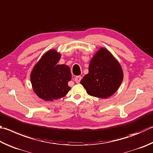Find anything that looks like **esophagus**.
I'll return each instance as SVG.
<instances>
[{
  "label": "esophagus",
  "mask_w": 153,
  "mask_h": 153,
  "mask_svg": "<svg viewBox=\"0 0 153 153\" xmlns=\"http://www.w3.org/2000/svg\"><path fill=\"white\" fill-rule=\"evenodd\" d=\"M81 79H82V77L81 76H76L74 77V81L76 82V83H79V82H80V81H81Z\"/></svg>",
  "instance_id": "obj_1"
}]
</instances>
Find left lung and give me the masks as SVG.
Masks as SVG:
<instances>
[{
    "label": "left lung",
    "mask_w": 153,
    "mask_h": 153,
    "mask_svg": "<svg viewBox=\"0 0 153 153\" xmlns=\"http://www.w3.org/2000/svg\"><path fill=\"white\" fill-rule=\"evenodd\" d=\"M123 76L120 63L108 50L101 48L91 60L89 73L81 83L89 95L107 98L118 89Z\"/></svg>",
    "instance_id": "8db88e82"
}]
</instances>
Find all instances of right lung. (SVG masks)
I'll return each instance as SVG.
<instances>
[{
    "instance_id": "add662e5",
    "label": "right lung",
    "mask_w": 153,
    "mask_h": 153,
    "mask_svg": "<svg viewBox=\"0 0 153 153\" xmlns=\"http://www.w3.org/2000/svg\"><path fill=\"white\" fill-rule=\"evenodd\" d=\"M61 56L54 50L48 51L42 56L31 73V82L34 92L45 101L63 97L71 87L70 68L64 64H58Z\"/></svg>"
}]
</instances>
